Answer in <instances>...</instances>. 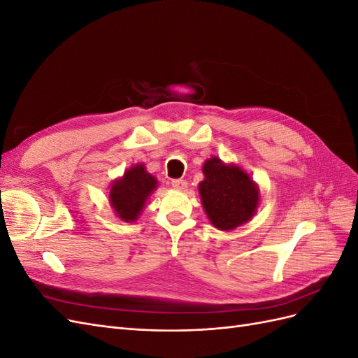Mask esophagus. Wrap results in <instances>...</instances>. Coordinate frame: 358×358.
<instances>
[{
	"mask_svg": "<svg viewBox=\"0 0 358 358\" xmlns=\"http://www.w3.org/2000/svg\"><path fill=\"white\" fill-rule=\"evenodd\" d=\"M171 187L176 188V189H185L188 187V183L185 179H173L171 180Z\"/></svg>",
	"mask_w": 358,
	"mask_h": 358,
	"instance_id": "esophagus-1",
	"label": "esophagus"
}]
</instances>
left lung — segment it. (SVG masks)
<instances>
[{
    "label": "left lung",
    "instance_id": "1",
    "mask_svg": "<svg viewBox=\"0 0 358 358\" xmlns=\"http://www.w3.org/2000/svg\"><path fill=\"white\" fill-rule=\"evenodd\" d=\"M203 175L199 191L216 229L229 231L251 220L258 206V189L243 170L210 158L204 162Z\"/></svg>",
    "mask_w": 358,
    "mask_h": 358
}]
</instances>
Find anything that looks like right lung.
Listing matches in <instances>:
<instances>
[{
    "label": "right lung",
    "instance_id": "right-lung-1",
    "mask_svg": "<svg viewBox=\"0 0 358 358\" xmlns=\"http://www.w3.org/2000/svg\"><path fill=\"white\" fill-rule=\"evenodd\" d=\"M155 187V178L149 175L143 164L127 170L124 178L110 188V203L116 215L124 221H136Z\"/></svg>",
    "mask_w": 358,
    "mask_h": 358
}]
</instances>
